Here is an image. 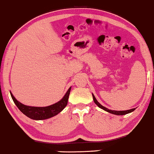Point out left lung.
<instances>
[{
    "instance_id": "1",
    "label": "left lung",
    "mask_w": 154,
    "mask_h": 154,
    "mask_svg": "<svg viewBox=\"0 0 154 154\" xmlns=\"http://www.w3.org/2000/svg\"><path fill=\"white\" fill-rule=\"evenodd\" d=\"M92 96H93V99H94V102L96 104H97V106H99V108H101V109L105 110L106 112H108L111 113V114H113V115H126V114H128V113H131L132 112H133L134 110L135 109V108H133V109H128V110H125V111H116V110H111V109H107V108H106L105 106H102V104H100V103H99L98 101L97 100V99L95 98L94 95L92 94Z\"/></svg>"
}]
</instances>
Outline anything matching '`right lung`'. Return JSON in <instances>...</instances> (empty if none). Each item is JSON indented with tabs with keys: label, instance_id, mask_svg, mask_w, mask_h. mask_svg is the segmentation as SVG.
Segmentation results:
<instances>
[{
	"label": "right lung",
	"instance_id": "1",
	"mask_svg": "<svg viewBox=\"0 0 154 154\" xmlns=\"http://www.w3.org/2000/svg\"><path fill=\"white\" fill-rule=\"evenodd\" d=\"M70 89H71V87L68 88V91L66 92L63 99L60 100L58 102L52 104L50 106H42V107L24 105V104L19 102V101L16 100L14 95L11 94V92H10V93L13 101L21 112L32 120H42L55 116L66 107L67 104H68Z\"/></svg>",
	"mask_w": 154,
	"mask_h": 154
}]
</instances>
